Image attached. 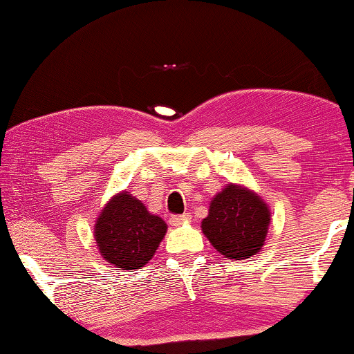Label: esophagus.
Returning <instances> with one entry per match:
<instances>
[{
  "label": "esophagus",
  "mask_w": 354,
  "mask_h": 354,
  "mask_svg": "<svg viewBox=\"0 0 354 354\" xmlns=\"http://www.w3.org/2000/svg\"><path fill=\"white\" fill-rule=\"evenodd\" d=\"M187 221H190V215L189 213H184V215H174L170 218V225L172 226H180L187 223Z\"/></svg>",
  "instance_id": "esophagus-1"
}]
</instances>
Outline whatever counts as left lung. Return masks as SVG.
I'll return each mask as SVG.
<instances>
[{
  "instance_id": "1",
  "label": "left lung",
  "mask_w": 354,
  "mask_h": 354,
  "mask_svg": "<svg viewBox=\"0 0 354 354\" xmlns=\"http://www.w3.org/2000/svg\"><path fill=\"white\" fill-rule=\"evenodd\" d=\"M269 225L270 208L263 197L230 182L212 198L202 231L221 256L241 261L263 250Z\"/></svg>"
}]
</instances>
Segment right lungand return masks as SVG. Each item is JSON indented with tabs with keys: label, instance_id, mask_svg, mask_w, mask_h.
I'll use <instances>...</instances> for the list:
<instances>
[{
	"label": "right lung",
	"instance_id": "right-lung-1",
	"mask_svg": "<svg viewBox=\"0 0 354 354\" xmlns=\"http://www.w3.org/2000/svg\"><path fill=\"white\" fill-rule=\"evenodd\" d=\"M167 233V223L128 190L104 203L93 228L100 254L123 270L141 269L154 257Z\"/></svg>",
	"mask_w": 354,
	"mask_h": 354
}]
</instances>
